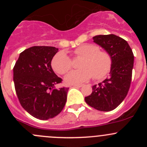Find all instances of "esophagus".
<instances>
[{
	"mask_svg": "<svg viewBox=\"0 0 147 147\" xmlns=\"http://www.w3.org/2000/svg\"><path fill=\"white\" fill-rule=\"evenodd\" d=\"M73 87H81L82 86V84H73Z\"/></svg>",
	"mask_w": 147,
	"mask_h": 147,
	"instance_id": "esophagus-1",
	"label": "esophagus"
}]
</instances>
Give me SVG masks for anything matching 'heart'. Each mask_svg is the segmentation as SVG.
I'll list each match as a JSON object with an SVG mask.
<instances>
[{"label":"heart","instance_id":"1","mask_svg":"<svg viewBox=\"0 0 147 147\" xmlns=\"http://www.w3.org/2000/svg\"><path fill=\"white\" fill-rule=\"evenodd\" d=\"M73 55L82 57L78 67L80 69L69 72L65 76L67 84H77L89 80H101L109 73L112 58L108 52L100 50L97 45L84 44L78 46L73 51ZM52 67L57 73L64 75L72 68V60L65 52L57 53L52 60Z\"/></svg>","mask_w":147,"mask_h":147}]
</instances>
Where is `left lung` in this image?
<instances>
[{"label": "left lung", "mask_w": 147, "mask_h": 147, "mask_svg": "<svg viewBox=\"0 0 147 147\" xmlns=\"http://www.w3.org/2000/svg\"><path fill=\"white\" fill-rule=\"evenodd\" d=\"M93 40L111 55L112 65L110 77L93 86L92 94L84 100L95 109L109 112L117 107L127 95L132 76L134 54L125 40L113 34L96 35Z\"/></svg>", "instance_id": "1"}]
</instances>
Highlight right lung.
I'll return each mask as SVG.
<instances>
[{
    "mask_svg": "<svg viewBox=\"0 0 147 147\" xmlns=\"http://www.w3.org/2000/svg\"><path fill=\"white\" fill-rule=\"evenodd\" d=\"M57 51L55 47L33 46L20 53L13 67V81L19 102L25 110L37 119L55 117L66 103L69 88L55 87L63 80L51 67Z\"/></svg>",
    "mask_w": 147,
    "mask_h": 147,
    "instance_id": "1",
    "label": "right lung"
}]
</instances>
